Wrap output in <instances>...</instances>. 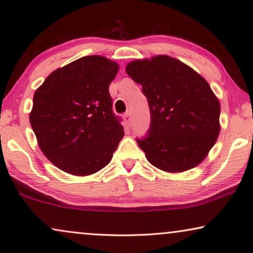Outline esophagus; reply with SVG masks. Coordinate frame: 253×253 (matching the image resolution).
I'll return each instance as SVG.
<instances>
[{
	"mask_svg": "<svg viewBox=\"0 0 253 253\" xmlns=\"http://www.w3.org/2000/svg\"><path fill=\"white\" fill-rule=\"evenodd\" d=\"M125 120L127 123V126H131V122H132V117H131L130 113H126L125 114Z\"/></svg>",
	"mask_w": 253,
	"mask_h": 253,
	"instance_id": "obj_1",
	"label": "esophagus"
}]
</instances>
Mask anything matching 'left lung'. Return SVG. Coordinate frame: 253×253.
Masks as SVG:
<instances>
[{
    "instance_id": "8db88e82",
    "label": "left lung",
    "mask_w": 253,
    "mask_h": 253,
    "mask_svg": "<svg viewBox=\"0 0 253 253\" xmlns=\"http://www.w3.org/2000/svg\"><path fill=\"white\" fill-rule=\"evenodd\" d=\"M126 71L149 101L150 130L136 140L147 161L168 173L196 168L220 133V103L207 80L166 55L132 60Z\"/></svg>"
}]
</instances>
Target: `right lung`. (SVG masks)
<instances>
[{"label": "right lung", "mask_w": 253, "mask_h": 253, "mask_svg": "<svg viewBox=\"0 0 253 253\" xmlns=\"http://www.w3.org/2000/svg\"><path fill=\"white\" fill-rule=\"evenodd\" d=\"M119 65L107 57H82L58 68L36 89L30 122L41 151L75 176L107 166L125 135L112 112L109 84Z\"/></svg>", "instance_id": "1"}]
</instances>
